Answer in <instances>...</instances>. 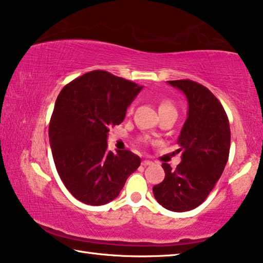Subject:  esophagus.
Here are the masks:
<instances>
[{
  "label": "esophagus",
  "instance_id": "esophagus-1",
  "mask_svg": "<svg viewBox=\"0 0 263 263\" xmlns=\"http://www.w3.org/2000/svg\"><path fill=\"white\" fill-rule=\"evenodd\" d=\"M141 164L142 166H149V164H153V161H151V160H144Z\"/></svg>",
  "mask_w": 263,
  "mask_h": 263
}]
</instances>
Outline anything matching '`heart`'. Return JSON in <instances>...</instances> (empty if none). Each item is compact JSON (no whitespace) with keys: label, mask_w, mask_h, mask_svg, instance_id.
I'll return each instance as SVG.
<instances>
[{"label":"heart","mask_w":263,"mask_h":263,"mask_svg":"<svg viewBox=\"0 0 263 263\" xmlns=\"http://www.w3.org/2000/svg\"><path fill=\"white\" fill-rule=\"evenodd\" d=\"M128 111H131V108ZM164 111H175L176 112V109L171 101H163L159 106V112H164Z\"/></svg>","instance_id":"heart-1"}]
</instances>
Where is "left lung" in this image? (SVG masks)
Instances as JSON below:
<instances>
[{"instance_id":"1","label":"left lung","mask_w":263,"mask_h":263,"mask_svg":"<svg viewBox=\"0 0 263 263\" xmlns=\"http://www.w3.org/2000/svg\"><path fill=\"white\" fill-rule=\"evenodd\" d=\"M183 91L188 117L177 144L182 161L176 169L162 163L164 179L153 186L159 204L167 210L184 212L205 201L229 160L231 130L229 118L217 97L191 80L167 81Z\"/></svg>"}]
</instances>
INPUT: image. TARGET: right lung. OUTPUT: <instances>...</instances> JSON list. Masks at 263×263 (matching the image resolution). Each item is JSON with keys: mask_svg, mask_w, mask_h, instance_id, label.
Masks as SVG:
<instances>
[{"mask_svg": "<svg viewBox=\"0 0 263 263\" xmlns=\"http://www.w3.org/2000/svg\"><path fill=\"white\" fill-rule=\"evenodd\" d=\"M142 87L105 70H92L62 88L48 137L61 181L80 202L103 205L115 199L140 158L131 151L106 149L109 128L125 118Z\"/></svg>", "mask_w": 263, "mask_h": 263, "instance_id": "1", "label": "right lung"}]
</instances>
